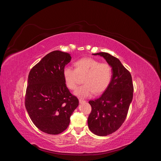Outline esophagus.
<instances>
[{
  "label": "esophagus",
  "instance_id": "34e87169",
  "mask_svg": "<svg viewBox=\"0 0 161 161\" xmlns=\"http://www.w3.org/2000/svg\"><path fill=\"white\" fill-rule=\"evenodd\" d=\"M79 102H80V103H85L86 101H85V100H83L82 99H79Z\"/></svg>",
  "mask_w": 161,
  "mask_h": 161
}]
</instances>
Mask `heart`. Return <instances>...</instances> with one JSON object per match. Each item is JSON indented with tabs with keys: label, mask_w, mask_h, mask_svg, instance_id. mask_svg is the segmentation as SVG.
<instances>
[{
	"label": "heart",
	"mask_w": 161,
	"mask_h": 161,
	"mask_svg": "<svg viewBox=\"0 0 161 161\" xmlns=\"http://www.w3.org/2000/svg\"><path fill=\"white\" fill-rule=\"evenodd\" d=\"M75 69L67 67L64 70V77L67 87L75 90L78 85V76H83V85L75 94L87 97L94 92L100 94L109 86L112 78V69L107 63H101L92 58H83L75 63Z\"/></svg>",
	"instance_id": "heart-1"
}]
</instances>
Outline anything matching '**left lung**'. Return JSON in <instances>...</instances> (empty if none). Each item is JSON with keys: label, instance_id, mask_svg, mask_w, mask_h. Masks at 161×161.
Returning <instances> with one entry per match:
<instances>
[{"label": "left lung", "instance_id": "obj_1", "mask_svg": "<svg viewBox=\"0 0 161 161\" xmlns=\"http://www.w3.org/2000/svg\"><path fill=\"white\" fill-rule=\"evenodd\" d=\"M103 57L112 67V78L103 94L90 100L92 111L88 118L92 132L105 136L118 130L124 122L133 97L134 87L130 72L116 57L106 52L92 54Z\"/></svg>", "mask_w": 161, "mask_h": 161}]
</instances>
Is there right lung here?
<instances>
[{
  "label": "right lung",
  "instance_id": "obj_1",
  "mask_svg": "<svg viewBox=\"0 0 161 161\" xmlns=\"http://www.w3.org/2000/svg\"><path fill=\"white\" fill-rule=\"evenodd\" d=\"M70 54L56 50L44 57L31 70L25 105L34 124L41 131L58 134L70 123L79 101L67 88L64 77Z\"/></svg>",
  "mask_w": 161,
  "mask_h": 161
}]
</instances>
